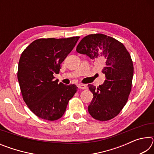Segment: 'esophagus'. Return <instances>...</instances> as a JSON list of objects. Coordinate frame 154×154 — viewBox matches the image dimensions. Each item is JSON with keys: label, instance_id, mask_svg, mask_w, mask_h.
<instances>
[{"label": "esophagus", "instance_id": "34e87169", "mask_svg": "<svg viewBox=\"0 0 154 154\" xmlns=\"http://www.w3.org/2000/svg\"><path fill=\"white\" fill-rule=\"evenodd\" d=\"M78 88H79V89L84 90V89H86V85H83V84H79L78 85Z\"/></svg>", "mask_w": 154, "mask_h": 154}]
</instances>
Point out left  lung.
<instances>
[{"mask_svg": "<svg viewBox=\"0 0 154 154\" xmlns=\"http://www.w3.org/2000/svg\"><path fill=\"white\" fill-rule=\"evenodd\" d=\"M76 50L102 64L106 77L98 88L88 85L94 96L88 112L99 121L115 118L126 104L131 90L134 67L130 54L122 43L103 34L85 36Z\"/></svg>", "mask_w": 154, "mask_h": 154, "instance_id": "obj_1", "label": "left lung"}]
</instances>
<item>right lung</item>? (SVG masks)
<instances>
[{"instance_id": "right-lung-1", "label": "right lung", "mask_w": 154, "mask_h": 154, "mask_svg": "<svg viewBox=\"0 0 154 154\" xmlns=\"http://www.w3.org/2000/svg\"><path fill=\"white\" fill-rule=\"evenodd\" d=\"M79 36L39 38L28 45L20 58L17 79L24 102L38 118L54 121L62 118L77 90L75 84L54 80L60 64L76 45Z\"/></svg>"}]
</instances>
